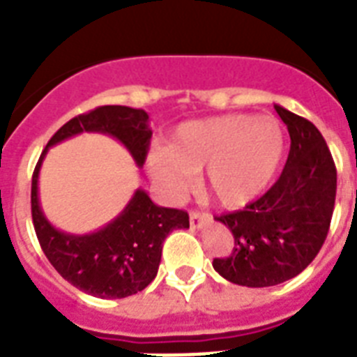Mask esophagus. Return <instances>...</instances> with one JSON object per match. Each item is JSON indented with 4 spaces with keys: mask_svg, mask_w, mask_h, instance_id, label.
<instances>
[{
    "mask_svg": "<svg viewBox=\"0 0 357 357\" xmlns=\"http://www.w3.org/2000/svg\"><path fill=\"white\" fill-rule=\"evenodd\" d=\"M209 220V215L206 213H200V211H190L189 215V224L192 229H200L204 226V222Z\"/></svg>",
    "mask_w": 357,
    "mask_h": 357,
    "instance_id": "esophagus-1",
    "label": "esophagus"
}]
</instances>
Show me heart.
<instances>
[{
  "mask_svg": "<svg viewBox=\"0 0 357 357\" xmlns=\"http://www.w3.org/2000/svg\"><path fill=\"white\" fill-rule=\"evenodd\" d=\"M285 153V133L274 116L220 114L179 123L167 148L148 155L151 178L179 192L204 168V189L222 207L241 209L272 183Z\"/></svg>",
  "mask_w": 357,
  "mask_h": 357,
  "instance_id": "b5f03b06",
  "label": "heart"
}]
</instances>
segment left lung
Masks as SVG:
<instances>
[{
	"label": "left lung",
	"instance_id": "8db88e82",
	"mask_svg": "<svg viewBox=\"0 0 357 357\" xmlns=\"http://www.w3.org/2000/svg\"><path fill=\"white\" fill-rule=\"evenodd\" d=\"M291 137L282 176L243 211L217 217L234 234L235 248L213 268L244 287H272L298 276L326 241L335 204L337 172L321 131L274 105Z\"/></svg>",
	"mask_w": 357,
	"mask_h": 357
}]
</instances>
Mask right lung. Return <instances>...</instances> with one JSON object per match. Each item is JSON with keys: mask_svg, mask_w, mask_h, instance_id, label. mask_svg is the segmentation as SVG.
<instances>
[{"mask_svg": "<svg viewBox=\"0 0 357 357\" xmlns=\"http://www.w3.org/2000/svg\"><path fill=\"white\" fill-rule=\"evenodd\" d=\"M81 133L113 137L142 168L150 146V116L142 109L103 105L66 122L47 142L31 183V213L36 237L55 271L79 291L98 298H126L153 282L161 263L162 243L174 229L189 228V215L161 207L148 192L135 190L119 217L92 234L75 235L55 228L38 198V176L47 150Z\"/></svg>", "mask_w": 357, "mask_h": 357, "instance_id": "right-lung-1", "label": "right lung"}]
</instances>
